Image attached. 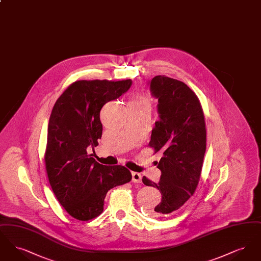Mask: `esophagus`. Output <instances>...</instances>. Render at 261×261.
Listing matches in <instances>:
<instances>
[{
	"instance_id": "obj_1",
	"label": "esophagus",
	"mask_w": 261,
	"mask_h": 261,
	"mask_svg": "<svg viewBox=\"0 0 261 261\" xmlns=\"http://www.w3.org/2000/svg\"><path fill=\"white\" fill-rule=\"evenodd\" d=\"M132 182L133 183H141L142 182V175L138 172H132Z\"/></svg>"
}]
</instances>
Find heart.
Instances as JSON below:
<instances>
[{
  "label": "heart",
  "instance_id": "heart-1",
  "mask_svg": "<svg viewBox=\"0 0 261 261\" xmlns=\"http://www.w3.org/2000/svg\"><path fill=\"white\" fill-rule=\"evenodd\" d=\"M129 109H144L150 110V100L149 97L144 93H139L131 99L129 103Z\"/></svg>",
  "mask_w": 261,
  "mask_h": 261
}]
</instances>
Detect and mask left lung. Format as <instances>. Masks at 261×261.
Masks as SVG:
<instances>
[{
	"instance_id": "obj_1",
	"label": "left lung",
	"mask_w": 261,
	"mask_h": 261,
	"mask_svg": "<svg viewBox=\"0 0 261 261\" xmlns=\"http://www.w3.org/2000/svg\"><path fill=\"white\" fill-rule=\"evenodd\" d=\"M148 84L151 96L159 100L160 119L149 145L162 152L156 162L162 175L159 183L145 176L143 183L162 194V201L151 208V214L167 217L193 196L199 184L206 149L204 115L198 97L185 83L158 75Z\"/></svg>"
}]
</instances>
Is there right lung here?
I'll return each instance as SVG.
<instances>
[{
    "label": "right lung",
    "instance_id": "right-lung-1",
    "mask_svg": "<svg viewBox=\"0 0 261 261\" xmlns=\"http://www.w3.org/2000/svg\"><path fill=\"white\" fill-rule=\"evenodd\" d=\"M131 85L130 79L76 81L53 108L45 154L47 174L60 203L78 220L99 216L107 193L132 179L124 166L99 164L87 152L101 138V108L118 99Z\"/></svg>",
    "mask_w": 261,
    "mask_h": 261
}]
</instances>
